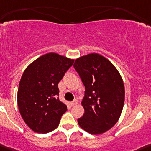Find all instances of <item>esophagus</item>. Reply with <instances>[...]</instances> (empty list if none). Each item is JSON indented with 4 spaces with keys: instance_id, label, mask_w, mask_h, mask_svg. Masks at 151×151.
Listing matches in <instances>:
<instances>
[{
    "instance_id": "1",
    "label": "esophagus",
    "mask_w": 151,
    "mask_h": 151,
    "mask_svg": "<svg viewBox=\"0 0 151 151\" xmlns=\"http://www.w3.org/2000/svg\"><path fill=\"white\" fill-rule=\"evenodd\" d=\"M77 103H78L77 100H74V101H73V102H70V105L71 106H74V105H76Z\"/></svg>"
}]
</instances>
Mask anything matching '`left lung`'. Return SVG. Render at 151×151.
<instances>
[{"label": "left lung", "instance_id": "1", "mask_svg": "<svg viewBox=\"0 0 151 151\" xmlns=\"http://www.w3.org/2000/svg\"><path fill=\"white\" fill-rule=\"evenodd\" d=\"M73 67L85 86L81 102L84 114L78 123L91 134L105 132L122 114L125 97L122 76L108 59L97 53L76 59Z\"/></svg>", "mask_w": 151, "mask_h": 151}]
</instances>
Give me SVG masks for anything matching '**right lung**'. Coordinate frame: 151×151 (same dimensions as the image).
I'll return each mask as SVG.
<instances>
[{"label":"right lung","instance_id":"right-lung-1","mask_svg":"<svg viewBox=\"0 0 151 151\" xmlns=\"http://www.w3.org/2000/svg\"><path fill=\"white\" fill-rule=\"evenodd\" d=\"M74 60L49 53L32 62L22 76L17 104L24 122L37 133L55 129L67 111L60 100L58 83L72 66Z\"/></svg>","mask_w":151,"mask_h":151}]
</instances>
